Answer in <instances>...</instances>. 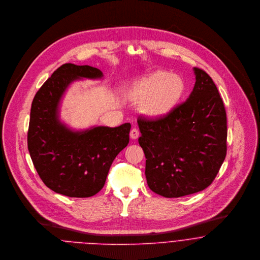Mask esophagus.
<instances>
[{
    "label": "esophagus",
    "mask_w": 260,
    "mask_h": 260,
    "mask_svg": "<svg viewBox=\"0 0 260 260\" xmlns=\"http://www.w3.org/2000/svg\"><path fill=\"white\" fill-rule=\"evenodd\" d=\"M139 134H140V132L137 128H132L131 132H130V137L132 139H137L139 137Z\"/></svg>",
    "instance_id": "obj_1"
}]
</instances>
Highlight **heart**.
<instances>
[{
	"label": "heart",
	"instance_id": "b5f03b06",
	"mask_svg": "<svg viewBox=\"0 0 260 260\" xmlns=\"http://www.w3.org/2000/svg\"><path fill=\"white\" fill-rule=\"evenodd\" d=\"M185 90L184 81L169 72H156L138 82L131 91L138 101H145L142 111L152 117L170 113L181 99Z\"/></svg>",
	"mask_w": 260,
	"mask_h": 260
}]
</instances>
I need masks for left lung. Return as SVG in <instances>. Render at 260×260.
Segmentation results:
<instances>
[{"mask_svg":"<svg viewBox=\"0 0 260 260\" xmlns=\"http://www.w3.org/2000/svg\"><path fill=\"white\" fill-rule=\"evenodd\" d=\"M188 99L161 117H138V139L150 189L166 198L201 191L215 179L227 154V116L211 77L194 68Z\"/></svg>","mask_w":260,"mask_h":260,"instance_id":"obj_1","label":"left lung"}]
</instances>
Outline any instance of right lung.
Listing matches in <instances>:
<instances>
[{"label":"right lung","mask_w":260,"mask_h":260,"mask_svg":"<svg viewBox=\"0 0 260 260\" xmlns=\"http://www.w3.org/2000/svg\"><path fill=\"white\" fill-rule=\"evenodd\" d=\"M102 76L100 70L89 66L64 63L32 102L27 133L32 162L47 187L67 197L87 198L99 192L115 157L129 143L130 123L73 132L57 119L59 100L73 81Z\"/></svg>","instance_id":"right-lung-1"}]
</instances>
